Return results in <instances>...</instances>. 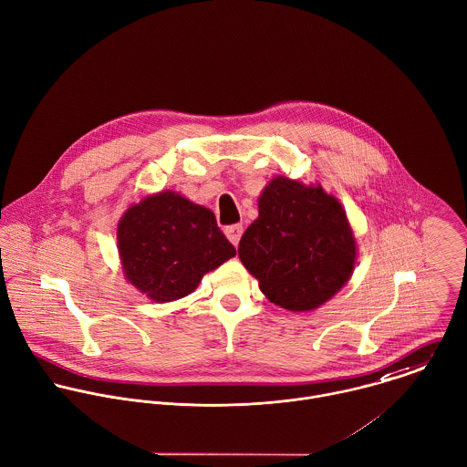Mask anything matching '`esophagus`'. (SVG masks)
<instances>
[{"label": "esophagus", "instance_id": "34e87169", "mask_svg": "<svg viewBox=\"0 0 467 467\" xmlns=\"http://www.w3.org/2000/svg\"><path fill=\"white\" fill-rule=\"evenodd\" d=\"M223 231H225L227 238L231 240V244H233V245H238V242H240V238H242V234H244V227H242V223L227 225Z\"/></svg>", "mask_w": 467, "mask_h": 467}]
</instances>
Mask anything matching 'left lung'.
Masks as SVG:
<instances>
[{"label":"left lung","instance_id":"8db88e82","mask_svg":"<svg viewBox=\"0 0 467 467\" xmlns=\"http://www.w3.org/2000/svg\"><path fill=\"white\" fill-rule=\"evenodd\" d=\"M238 256L262 293L289 311H311L349 280L357 247L342 205L320 185L275 178L258 200Z\"/></svg>","mask_w":467,"mask_h":467}]
</instances>
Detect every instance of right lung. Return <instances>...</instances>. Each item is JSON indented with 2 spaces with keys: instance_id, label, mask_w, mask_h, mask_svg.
Wrapping results in <instances>:
<instances>
[{
  "instance_id": "1",
  "label": "right lung",
  "mask_w": 467,
  "mask_h": 467,
  "mask_svg": "<svg viewBox=\"0 0 467 467\" xmlns=\"http://www.w3.org/2000/svg\"><path fill=\"white\" fill-rule=\"evenodd\" d=\"M118 249L129 282L156 302L187 296L205 273L236 254L209 209L171 191L123 214Z\"/></svg>"
}]
</instances>
